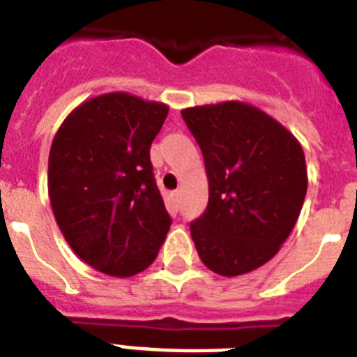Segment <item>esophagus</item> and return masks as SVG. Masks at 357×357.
Listing matches in <instances>:
<instances>
[{
  "mask_svg": "<svg viewBox=\"0 0 357 357\" xmlns=\"http://www.w3.org/2000/svg\"><path fill=\"white\" fill-rule=\"evenodd\" d=\"M179 196H181V192H179V190H174L172 195H170V198H172V202L176 204V206L179 204Z\"/></svg>",
  "mask_w": 357,
  "mask_h": 357,
  "instance_id": "obj_1",
  "label": "esophagus"
}]
</instances>
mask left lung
<instances>
[{
    "label": "left lung",
    "mask_w": 357,
    "mask_h": 357,
    "mask_svg": "<svg viewBox=\"0 0 357 357\" xmlns=\"http://www.w3.org/2000/svg\"><path fill=\"white\" fill-rule=\"evenodd\" d=\"M181 114L209 181L206 213L190 224L198 255L220 276L248 274L280 252L298 220L307 192L304 150L250 103L196 105Z\"/></svg>",
    "instance_id": "left-lung-1"
}]
</instances>
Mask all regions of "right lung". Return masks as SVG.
<instances>
[{"label":"right lung","instance_id":"add662e5","mask_svg":"<svg viewBox=\"0 0 357 357\" xmlns=\"http://www.w3.org/2000/svg\"><path fill=\"white\" fill-rule=\"evenodd\" d=\"M167 114V103L107 92L77 105L53 137V215L70 248L103 274L148 268L170 229L150 161Z\"/></svg>","mask_w":357,"mask_h":357}]
</instances>
